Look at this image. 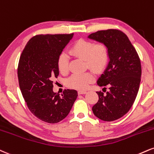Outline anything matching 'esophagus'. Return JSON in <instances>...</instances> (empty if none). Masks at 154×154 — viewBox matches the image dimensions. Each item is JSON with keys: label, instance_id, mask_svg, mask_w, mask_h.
I'll return each mask as SVG.
<instances>
[{"label": "esophagus", "instance_id": "1", "mask_svg": "<svg viewBox=\"0 0 154 154\" xmlns=\"http://www.w3.org/2000/svg\"><path fill=\"white\" fill-rule=\"evenodd\" d=\"M86 93H87L86 91H82V90H79V91H78L79 95H84V94H86Z\"/></svg>", "mask_w": 154, "mask_h": 154}]
</instances>
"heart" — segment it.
Listing matches in <instances>:
<instances>
[{
    "instance_id": "heart-1",
    "label": "heart",
    "mask_w": 154,
    "mask_h": 154,
    "mask_svg": "<svg viewBox=\"0 0 154 154\" xmlns=\"http://www.w3.org/2000/svg\"><path fill=\"white\" fill-rule=\"evenodd\" d=\"M72 56L85 59V67L90 68L97 73L103 72L110 59V51L105 43L95 44L90 41L79 39L72 45L69 50ZM57 68L59 72L66 75L69 72V59L65 53H61L57 58ZM95 80L92 72L83 74H75L66 80V85L70 88L78 90L87 89L90 83Z\"/></svg>"
}]
</instances>
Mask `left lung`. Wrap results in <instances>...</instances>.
Segmentation results:
<instances>
[{"label": "left lung", "instance_id": "1", "mask_svg": "<svg viewBox=\"0 0 154 154\" xmlns=\"http://www.w3.org/2000/svg\"><path fill=\"white\" fill-rule=\"evenodd\" d=\"M88 37L106 44L110 51V62L97 81L100 87L109 85L110 91L105 95L97 92L99 99L92 112L102 120L113 121L125 116L136 100L141 76L139 56L126 35L118 29L97 31Z\"/></svg>", "mask_w": 154, "mask_h": 154}]
</instances>
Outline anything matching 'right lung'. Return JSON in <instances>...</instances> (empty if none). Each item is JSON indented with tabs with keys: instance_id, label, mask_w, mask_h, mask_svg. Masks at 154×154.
I'll use <instances>...</instances> for the list:
<instances>
[{
	"instance_id": "1",
	"label": "right lung",
	"mask_w": 154,
	"mask_h": 154,
	"mask_svg": "<svg viewBox=\"0 0 154 154\" xmlns=\"http://www.w3.org/2000/svg\"><path fill=\"white\" fill-rule=\"evenodd\" d=\"M73 36L39 34L29 41L18 65V78L23 99L31 113L42 121L57 123L64 119L77 97L75 90L62 95L53 92V79L59 75L57 58Z\"/></svg>"
}]
</instances>
